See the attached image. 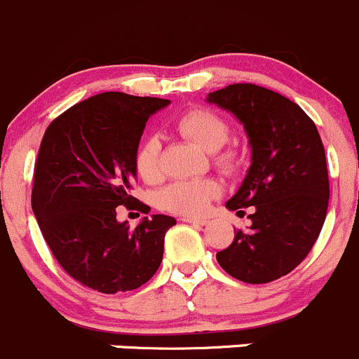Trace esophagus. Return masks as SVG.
I'll list each match as a JSON object with an SVG mask.
<instances>
[{
	"label": "esophagus",
	"instance_id": "obj_1",
	"mask_svg": "<svg viewBox=\"0 0 359 359\" xmlns=\"http://www.w3.org/2000/svg\"><path fill=\"white\" fill-rule=\"evenodd\" d=\"M182 220L187 224H193V226H206V224H208L206 219H193V217H184Z\"/></svg>",
	"mask_w": 359,
	"mask_h": 359
}]
</instances>
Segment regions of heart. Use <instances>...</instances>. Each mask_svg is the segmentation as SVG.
I'll return each instance as SVG.
<instances>
[{
	"label": "heart",
	"mask_w": 359,
	"mask_h": 359,
	"mask_svg": "<svg viewBox=\"0 0 359 359\" xmlns=\"http://www.w3.org/2000/svg\"><path fill=\"white\" fill-rule=\"evenodd\" d=\"M177 132L189 139L206 153H212L213 163L222 172L234 173L240 168L241 158L234 149L220 151L229 139V123L206 107H194L184 112L175 121ZM135 170L146 182L159 180V140L154 135L144 137L135 151ZM220 194V184L213 179L180 180L173 182L161 193V203L166 210L179 215H201L210 201Z\"/></svg>",
	"instance_id": "b5f03b06"
}]
</instances>
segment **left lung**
<instances>
[{
    "instance_id": "obj_1",
    "label": "left lung",
    "mask_w": 359,
    "mask_h": 359,
    "mask_svg": "<svg viewBox=\"0 0 359 359\" xmlns=\"http://www.w3.org/2000/svg\"><path fill=\"white\" fill-rule=\"evenodd\" d=\"M210 104L233 112L248 135L252 165L229 210L252 208L248 231L217 253L227 274L245 283H269L307 257L327 217L330 184L321 137L295 102L252 83L208 93Z\"/></svg>"
}]
</instances>
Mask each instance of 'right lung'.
Here are the masks:
<instances>
[{"instance_id": "add662e5", "label": "right lung", "mask_w": 359, "mask_h": 359, "mask_svg": "<svg viewBox=\"0 0 359 359\" xmlns=\"http://www.w3.org/2000/svg\"><path fill=\"white\" fill-rule=\"evenodd\" d=\"M168 104L156 97L99 93L69 107L43 135L32 212L57 262L92 290H135L161 264L165 234L177 220L144 217L132 229L116 220V208L149 212L132 196L135 151L149 116Z\"/></svg>"}]
</instances>
